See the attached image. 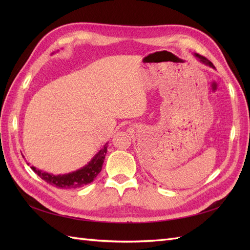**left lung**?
<instances>
[{"label": "left lung", "mask_w": 250, "mask_h": 250, "mask_svg": "<svg viewBox=\"0 0 250 250\" xmlns=\"http://www.w3.org/2000/svg\"><path fill=\"white\" fill-rule=\"evenodd\" d=\"M195 56L199 59V62H202V63H204V64H207V65H208V66H210V67H214V69H215L214 64L211 63L208 58L203 57V56H201V55H199V54H195Z\"/></svg>", "instance_id": "left-lung-1"}]
</instances>
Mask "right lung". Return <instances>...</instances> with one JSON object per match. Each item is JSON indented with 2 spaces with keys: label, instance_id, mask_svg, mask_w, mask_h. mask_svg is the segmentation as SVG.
<instances>
[{
  "label": "right lung",
  "instance_id": "1",
  "mask_svg": "<svg viewBox=\"0 0 250 250\" xmlns=\"http://www.w3.org/2000/svg\"><path fill=\"white\" fill-rule=\"evenodd\" d=\"M107 144L103 146V148L98 152L93 160L90 161L84 167L74 171L69 174H63V175H53V174L42 172L35 167H31V169L39 175L42 179L47 181L53 187L59 188H76L86 186L92 183L102 170V165L104 163L105 155L107 152Z\"/></svg>",
  "mask_w": 250,
  "mask_h": 250
}]
</instances>
